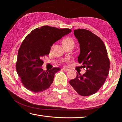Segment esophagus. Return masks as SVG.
<instances>
[{"mask_svg":"<svg viewBox=\"0 0 122 122\" xmlns=\"http://www.w3.org/2000/svg\"><path fill=\"white\" fill-rule=\"evenodd\" d=\"M62 69H63L64 71H69V70H70V69H69L66 68H63Z\"/></svg>","mask_w":122,"mask_h":122,"instance_id":"esophagus-1","label":"esophagus"}]
</instances>
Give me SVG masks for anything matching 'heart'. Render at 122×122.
Wrapping results in <instances>:
<instances>
[{
  "instance_id": "b5f03b06",
  "label": "heart",
  "mask_w": 122,
  "mask_h": 122,
  "mask_svg": "<svg viewBox=\"0 0 122 122\" xmlns=\"http://www.w3.org/2000/svg\"><path fill=\"white\" fill-rule=\"evenodd\" d=\"M63 44L64 46H68V45H72L74 46V44H75V42H74L73 40L71 37H66L65 39H63Z\"/></svg>"
}]
</instances>
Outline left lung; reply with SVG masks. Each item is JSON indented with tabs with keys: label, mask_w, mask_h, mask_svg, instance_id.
Returning a JSON list of instances; mask_svg holds the SVG:
<instances>
[{
	"label": "left lung",
	"mask_w": 122,
	"mask_h": 122,
	"mask_svg": "<svg viewBox=\"0 0 122 122\" xmlns=\"http://www.w3.org/2000/svg\"><path fill=\"white\" fill-rule=\"evenodd\" d=\"M74 35L80 44L79 63L86 68L83 75L77 76L69 83L79 95L90 96L98 91L108 76L110 62L104 42L91 31L85 29L74 30Z\"/></svg>",
	"instance_id": "obj_1"
}]
</instances>
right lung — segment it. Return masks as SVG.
<instances>
[{"instance_id":"obj_1","label":"right lung","mask_w":122,"mask_h":122,"mask_svg":"<svg viewBox=\"0 0 122 122\" xmlns=\"http://www.w3.org/2000/svg\"><path fill=\"white\" fill-rule=\"evenodd\" d=\"M71 32L69 28L43 26L35 28L26 36L19 49L16 64L17 72L26 89L39 92L50 87L55 73L60 69L54 67L43 71L42 59L49 54L55 42Z\"/></svg>"}]
</instances>
